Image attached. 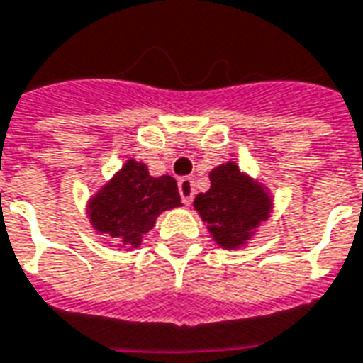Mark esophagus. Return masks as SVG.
<instances>
[{
	"label": "esophagus",
	"mask_w": 363,
	"mask_h": 363,
	"mask_svg": "<svg viewBox=\"0 0 363 363\" xmlns=\"http://www.w3.org/2000/svg\"><path fill=\"white\" fill-rule=\"evenodd\" d=\"M179 192H181L182 202L190 206L194 200V179L192 177H182L179 181Z\"/></svg>",
	"instance_id": "obj_1"
}]
</instances>
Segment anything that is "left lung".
<instances>
[{
  "instance_id": "1",
  "label": "left lung",
  "mask_w": 363,
  "mask_h": 363,
  "mask_svg": "<svg viewBox=\"0 0 363 363\" xmlns=\"http://www.w3.org/2000/svg\"><path fill=\"white\" fill-rule=\"evenodd\" d=\"M209 181L211 189L194 198L196 211L208 223L219 246L238 248L269 216V196L240 173L235 163L213 169Z\"/></svg>"
}]
</instances>
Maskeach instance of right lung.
I'll use <instances>...</instances> for the list:
<instances>
[{"label": "right lung", "mask_w": 363, "mask_h": 363, "mask_svg": "<svg viewBox=\"0 0 363 363\" xmlns=\"http://www.w3.org/2000/svg\"><path fill=\"white\" fill-rule=\"evenodd\" d=\"M182 206L177 181L169 174L152 177L144 163L128 160L88 206L94 229L128 248L140 246L161 211Z\"/></svg>", "instance_id": "obj_1"}]
</instances>
